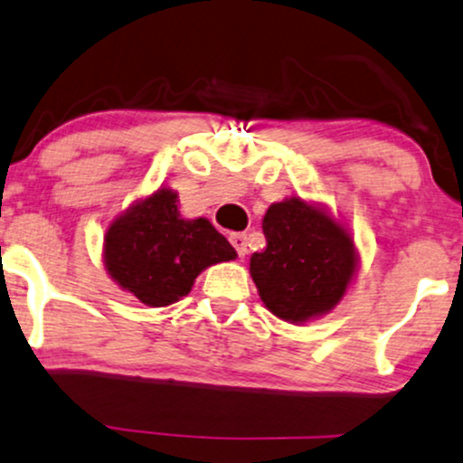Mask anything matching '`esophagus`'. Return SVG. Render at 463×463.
Returning a JSON list of instances; mask_svg holds the SVG:
<instances>
[{
	"instance_id": "esophagus-1",
	"label": "esophagus",
	"mask_w": 463,
	"mask_h": 463,
	"mask_svg": "<svg viewBox=\"0 0 463 463\" xmlns=\"http://www.w3.org/2000/svg\"><path fill=\"white\" fill-rule=\"evenodd\" d=\"M230 242L232 247L236 249L238 258H244V255H247V236H244V233H232Z\"/></svg>"
}]
</instances>
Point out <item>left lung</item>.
<instances>
[{"label":"left lung","instance_id":"left-lung-1","mask_svg":"<svg viewBox=\"0 0 463 463\" xmlns=\"http://www.w3.org/2000/svg\"><path fill=\"white\" fill-rule=\"evenodd\" d=\"M266 249L250 255V277L285 322L328 313L356 270L354 241L339 222L298 197L272 203L261 222Z\"/></svg>","mask_w":463,"mask_h":463}]
</instances>
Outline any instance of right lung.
Masks as SVG:
<instances>
[{
	"label": "right lung",
	"mask_w": 463,
	"mask_h": 463,
	"mask_svg": "<svg viewBox=\"0 0 463 463\" xmlns=\"http://www.w3.org/2000/svg\"><path fill=\"white\" fill-rule=\"evenodd\" d=\"M233 258L236 250L208 219H180L169 188L130 205L105 236L107 272L147 307L180 300L203 268Z\"/></svg>",
	"instance_id": "right-lung-1"
}]
</instances>
